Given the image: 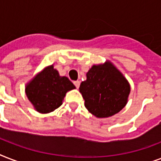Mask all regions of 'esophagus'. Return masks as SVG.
Instances as JSON below:
<instances>
[{"label":"esophagus","instance_id":"esophagus-1","mask_svg":"<svg viewBox=\"0 0 161 161\" xmlns=\"http://www.w3.org/2000/svg\"><path fill=\"white\" fill-rule=\"evenodd\" d=\"M73 83H74V85H75L76 88H79V86H80V82H79V81H74Z\"/></svg>","mask_w":161,"mask_h":161}]
</instances>
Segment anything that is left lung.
<instances>
[{
	"label": "left lung",
	"mask_w": 161,
	"mask_h": 161,
	"mask_svg": "<svg viewBox=\"0 0 161 161\" xmlns=\"http://www.w3.org/2000/svg\"><path fill=\"white\" fill-rule=\"evenodd\" d=\"M79 91L85 107L98 118H108L122 109L127 103L130 84L123 74L110 63L93 66L82 82Z\"/></svg>",
	"instance_id": "1"
}]
</instances>
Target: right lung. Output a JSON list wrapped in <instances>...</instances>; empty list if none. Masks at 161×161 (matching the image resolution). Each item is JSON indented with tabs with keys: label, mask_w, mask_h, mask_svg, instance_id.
<instances>
[{
	"label": "right lung",
	"mask_w": 161,
	"mask_h": 161,
	"mask_svg": "<svg viewBox=\"0 0 161 161\" xmlns=\"http://www.w3.org/2000/svg\"><path fill=\"white\" fill-rule=\"evenodd\" d=\"M73 88V83L67 77L59 76L52 65L26 85V94L38 112L47 114L60 107L66 93Z\"/></svg>",
	"instance_id": "obj_1"
}]
</instances>
